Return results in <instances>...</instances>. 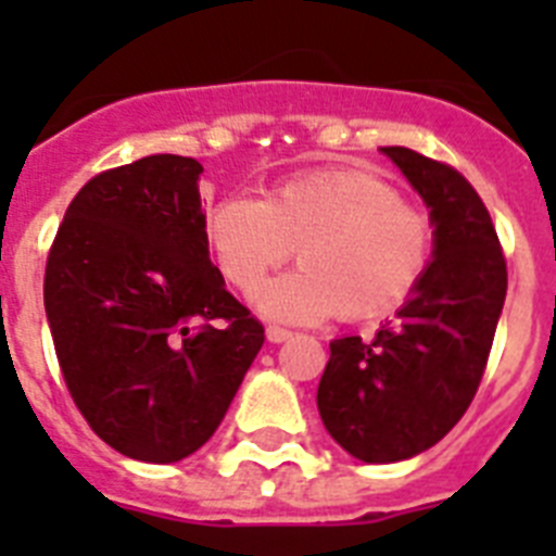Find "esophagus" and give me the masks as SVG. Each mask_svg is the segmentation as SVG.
<instances>
[{
	"instance_id": "obj_1",
	"label": "esophagus",
	"mask_w": 556,
	"mask_h": 556,
	"mask_svg": "<svg viewBox=\"0 0 556 556\" xmlns=\"http://www.w3.org/2000/svg\"><path fill=\"white\" fill-rule=\"evenodd\" d=\"M289 337H292V331H289V328H281V326H269L267 328L269 342H287Z\"/></svg>"
}]
</instances>
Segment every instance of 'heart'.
Instances as JSON below:
<instances>
[{
	"mask_svg": "<svg viewBox=\"0 0 556 556\" xmlns=\"http://www.w3.org/2000/svg\"><path fill=\"white\" fill-rule=\"evenodd\" d=\"M205 244L225 281L253 292L298 248L301 269L255 294L258 308L294 323L372 320L420 283L434 228L420 205L365 169H312L255 200L223 198L205 214Z\"/></svg>",
	"mask_w": 556,
	"mask_h": 556,
	"instance_id": "b5f03b06",
	"label": "heart"
}]
</instances>
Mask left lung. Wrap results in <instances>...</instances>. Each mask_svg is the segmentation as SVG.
<instances>
[{"label":"left lung","instance_id":"left-lung-1","mask_svg":"<svg viewBox=\"0 0 556 556\" xmlns=\"http://www.w3.org/2000/svg\"><path fill=\"white\" fill-rule=\"evenodd\" d=\"M431 208L434 258L376 339L331 342L317 387L328 434L362 462H401L440 443L481 384L507 258L468 178L409 147H384Z\"/></svg>","mask_w":556,"mask_h":556}]
</instances>
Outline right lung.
<instances>
[{"mask_svg":"<svg viewBox=\"0 0 556 556\" xmlns=\"http://www.w3.org/2000/svg\"><path fill=\"white\" fill-rule=\"evenodd\" d=\"M200 161L147 155L68 203L47 255L43 306L68 395L130 459L194 454L264 345L205 244Z\"/></svg>","mask_w":556,"mask_h":556,"instance_id":"1","label":"right lung"}]
</instances>
